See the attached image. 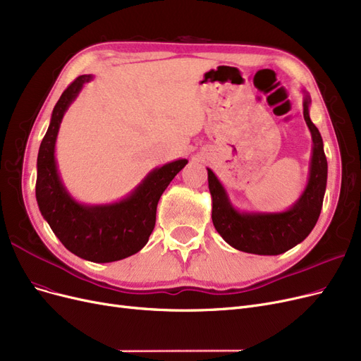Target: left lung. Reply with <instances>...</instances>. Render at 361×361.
<instances>
[{
    "mask_svg": "<svg viewBox=\"0 0 361 361\" xmlns=\"http://www.w3.org/2000/svg\"><path fill=\"white\" fill-rule=\"evenodd\" d=\"M303 93V117L312 138L308 181L300 196L284 211L238 209L221 181L209 168L208 188L212 201V223L231 247L259 256H276L300 244L311 233L323 207L327 185V159L322 133L310 117L311 97Z\"/></svg>",
    "mask_w": 361,
    "mask_h": 361,
    "instance_id": "8db88e82",
    "label": "left lung"
}]
</instances>
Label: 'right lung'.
<instances>
[{"instance_id": "1", "label": "right lung", "mask_w": 361, "mask_h": 361, "mask_svg": "<svg viewBox=\"0 0 361 361\" xmlns=\"http://www.w3.org/2000/svg\"><path fill=\"white\" fill-rule=\"evenodd\" d=\"M92 80V74L77 77L51 111L37 157L35 197L43 219L66 250L89 262L110 263L135 255L149 243L159 199L189 160L177 159L152 169L135 189L116 202H78L65 188L55 152L66 110Z\"/></svg>"}]
</instances>
